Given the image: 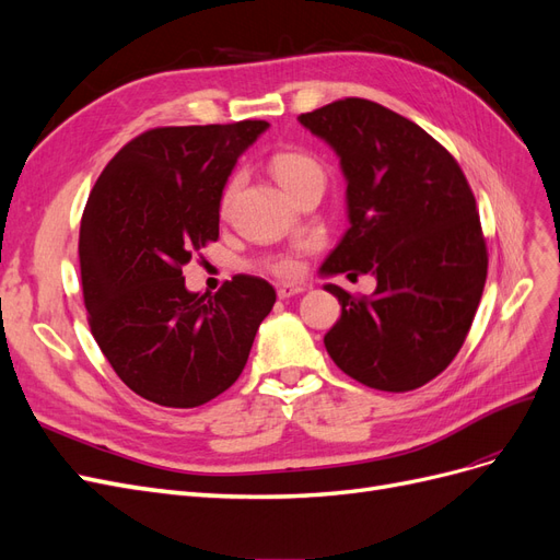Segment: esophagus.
I'll use <instances>...</instances> for the list:
<instances>
[{
	"instance_id": "obj_1",
	"label": "esophagus",
	"mask_w": 560,
	"mask_h": 560,
	"mask_svg": "<svg viewBox=\"0 0 560 560\" xmlns=\"http://www.w3.org/2000/svg\"><path fill=\"white\" fill-rule=\"evenodd\" d=\"M301 292H306V284H278V296L280 299H290Z\"/></svg>"
}]
</instances>
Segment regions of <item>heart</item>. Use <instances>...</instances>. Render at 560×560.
Returning a JSON list of instances; mask_svg holds the SVG:
<instances>
[{
	"label": "heart",
	"instance_id": "obj_1",
	"mask_svg": "<svg viewBox=\"0 0 560 560\" xmlns=\"http://www.w3.org/2000/svg\"><path fill=\"white\" fill-rule=\"evenodd\" d=\"M270 171H273L276 179L280 182V186H282L284 191L294 189V186L301 179H306L311 175H322L319 163L315 159H311L308 154H301V151H282V154H276L273 159H270ZM235 186H238V177H233L226 184L224 196H222V208L224 210L229 208ZM270 268H273L278 276H292V273H296V261H292V259H278V261H273V266H270Z\"/></svg>",
	"mask_w": 560,
	"mask_h": 560
}]
</instances>
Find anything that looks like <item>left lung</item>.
Returning <instances> with one entry per match:
<instances>
[{
    "label": "left lung",
    "mask_w": 560,
    "mask_h": 560,
    "mask_svg": "<svg viewBox=\"0 0 560 560\" xmlns=\"http://www.w3.org/2000/svg\"><path fill=\"white\" fill-rule=\"evenodd\" d=\"M346 177L348 231L322 278L371 273V299L325 290L341 317L325 334L336 366L385 393L425 385L463 348L486 284V243L460 165L409 118L362 97L301 114Z\"/></svg>",
    "instance_id": "obj_1"
}]
</instances>
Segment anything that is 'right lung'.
<instances>
[{
  "instance_id": "1",
  "label": "right lung",
  "mask_w": 560,
  "mask_h": 560,
  "mask_svg": "<svg viewBox=\"0 0 560 560\" xmlns=\"http://www.w3.org/2000/svg\"><path fill=\"white\" fill-rule=\"evenodd\" d=\"M266 121L154 128L107 163L81 219L79 259L91 331L140 397L194 409L247 364L276 290L235 276L214 296L189 292L182 266L219 238L224 186Z\"/></svg>"
}]
</instances>
